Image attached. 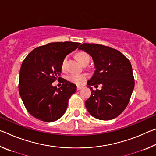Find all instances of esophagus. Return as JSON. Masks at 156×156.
Returning <instances> with one entry per match:
<instances>
[{"label":"esophagus","mask_w":156,"mask_h":156,"mask_svg":"<svg viewBox=\"0 0 156 156\" xmlns=\"http://www.w3.org/2000/svg\"><path fill=\"white\" fill-rule=\"evenodd\" d=\"M83 89V87H80V86H78L77 87V90L78 91L80 90V89Z\"/></svg>","instance_id":"obj_1"}]
</instances>
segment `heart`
Here are the masks:
<instances>
[{
    "label": "heart",
    "mask_w": 156,
    "mask_h": 156,
    "mask_svg": "<svg viewBox=\"0 0 156 156\" xmlns=\"http://www.w3.org/2000/svg\"><path fill=\"white\" fill-rule=\"evenodd\" d=\"M76 58H77L78 61L80 63L83 62L85 60H90L89 55L87 53L84 51L78 52L77 55H76ZM67 57L64 58V59L62 60L61 63V67L62 69L65 67V64L66 62H67ZM87 76L86 74H79V73H69L67 76V79L69 81L75 84H77V85H81V84H83L84 83V81L87 80Z\"/></svg>",
    "instance_id": "obj_1"
}]
</instances>
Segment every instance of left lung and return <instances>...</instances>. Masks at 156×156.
I'll use <instances>...</instances> for the list:
<instances>
[{
	"label": "left lung",
	"instance_id": "8db88e82",
	"mask_svg": "<svg viewBox=\"0 0 156 156\" xmlns=\"http://www.w3.org/2000/svg\"><path fill=\"white\" fill-rule=\"evenodd\" d=\"M88 53L96 67L94 76L87 82L91 97L85 101L89 113L99 120L113 119L129 104L135 82L131 62L120 51L98 44L83 43L78 47ZM102 84V89L93 90Z\"/></svg>",
	"mask_w": 156,
	"mask_h": 156
}]
</instances>
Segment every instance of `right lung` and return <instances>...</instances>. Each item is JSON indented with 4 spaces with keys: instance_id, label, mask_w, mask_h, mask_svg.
Masks as SVG:
<instances>
[{
    "instance_id": "right-lung-1",
    "label": "right lung",
    "mask_w": 156,
    "mask_h": 156,
    "mask_svg": "<svg viewBox=\"0 0 156 156\" xmlns=\"http://www.w3.org/2000/svg\"><path fill=\"white\" fill-rule=\"evenodd\" d=\"M80 43L57 42L32 50L23 60L20 70L18 90L26 109L36 119L50 122L58 120L67 108L76 86L62 79V86H52L60 80L64 58Z\"/></svg>"
}]
</instances>
